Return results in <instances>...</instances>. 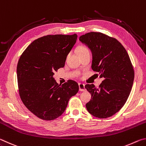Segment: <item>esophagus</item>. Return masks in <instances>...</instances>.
<instances>
[{
    "label": "esophagus",
    "mask_w": 146,
    "mask_h": 146,
    "mask_svg": "<svg viewBox=\"0 0 146 146\" xmlns=\"http://www.w3.org/2000/svg\"><path fill=\"white\" fill-rule=\"evenodd\" d=\"M78 86H79V90L80 91H85L86 89H85V85L82 83H79L78 84Z\"/></svg>",
    "instance_id": "esophagus-1"
}]
</instances>
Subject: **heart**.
Returning a JSON list of instances; mask_svg holds the SVG:
<instances>
[{
	"label": "heart",
	"instance_id": "heart-1",
	"mask_svg": "<svg viewBox=\"0 0 146 146\" xmlns=\"http://www.w3.org/2000/svg\"><path fill=\"white\" fill-rule=\"evenodd\" d=\"M86 51H89L88 49L86 47H83V46H80V48H78V53H82L84 52H86Z\"/></svg>",
	"mask_w": 146,
	"mask_h": 146
}]
</instances>
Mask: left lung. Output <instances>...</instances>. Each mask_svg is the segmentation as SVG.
Segmentation results:
<instances>
[{"instance_id":"obj_1","label":"left lung","mask_w":146,"mask_h":146,"mask_svg":"<svg viewBox=\"0 0 146 146\" xmlns=\"http://www.w3.org/2000/svg\"><path fill=\"white\" fill-rule=\"evenodd\" d=\"M79 40L92 53V70L104 78L98 88L85 86L91 95L86 108L95 117H111L125 104L131 91L135 73L129 56L117 39L102 33L90 32Z\"/></svg>"}]
</instances>
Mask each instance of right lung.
Wrapping results in <instances>:
<instances>
[{
    "mask_svg": "<svg viewBox=\"0 0 146 146\" xmlns=\"http://www.w3.org/2000/svg\"><path fill=\"white\" fill-rule=\"evenodd\" d=\"M77 35H54L36 39L19 58L17 68L19 95L26 107L40 119L51 120L62 114L70 98L78 91L77 82L56 83L55 71L63 68Z\"/></svg>",
    "mask_w": 146,
    "mask_h": 146,
    "instance_id": "1",
    "label": "right lung"
}]
</instances>
